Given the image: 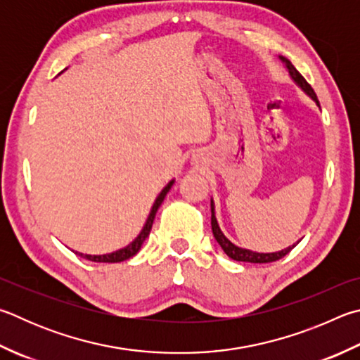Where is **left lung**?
Masks as SVG:
<instances>
[{
	"instance_id": "left-lung-1",
	"label": "left lung",
	"mask_w": 360,
	"mask_h": 360,
	"mask_svg": "<svg viewBox=\"0 0 360 360\" xmlns=\"http://www.w3.org/2000/svg\"><path fill=\"white\" fill-rule=\"evenodd\" d=\"M280 61L285 64L286 70H288V74L291 77V80L297 84V86L304 91V93L311 97L313 101H315L316 105L319 107V102H318V97L315 94V91L310 86L309 83L305 82V78L299 74L297 69L292 66L290 60H286L285 56H278ZM211 226H212V234L215 240H217L219 245L224 248V252L234 261H244V263H272V261H277L280 258H283L285 255H288L294 245H290L283 248V250H278V252H272V253H259V252H253V250H248V248H243V247H238L236 244H233L230 239H228L224 233H221L220 226L217 224V219H215V206H214V201L211 200ZM299 243V240H297Z\"/></svg>"
}]
</instances>
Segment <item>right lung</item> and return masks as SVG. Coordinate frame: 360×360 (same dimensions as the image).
<instances>
[{
  "instance_id": "right-lung-1",
  "label": "right lung",
  "mask_w": 360,
  "mask_h": 360,
  "mask_svg": "<svg viewBox=\"0 0 360 360\" xmlns=\"http://www.w3.org/2000/svg\"><path fill=\"white\" fill-rule=\"evenodd\" d=\"M173 184H174V179L169 181L168 184L162 188V192L158 195V198H155V201H154L151 211H149V215H148V219L145 221V226L141 228V231H140L139 236H136L129 245L122 247V248H120V250H116V252L105 253V255H84V253H80V252H75V253L80 255L82 258H86L89 261H96V263H121V261H126L129 258H132L134 255H136V252L140 250L143 243H145V239L149 236V233H151L155 212H158V209L160 207L162 201L165 200L167 193L169 192V188L173 187Z\"/></svg>"
}]
</instances>
